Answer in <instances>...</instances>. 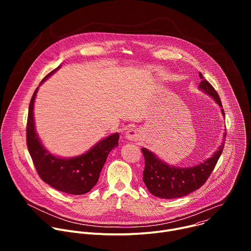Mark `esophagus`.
Masks as SVG:
<instances>
[{
    "instance_id": "esophagus-1",
    "label": "esophagus",
    "mask_w": 251,
    "mask_h": 251,
    "mask_svg": "<svg viewBox=\"0 0 251 251\" xmlns=\"http://www.w3.org/2000/svg\"><path fill=\"white\" fill-rule=\"evenodd\" d=\"M141 131L137 128H130L125 133V138L130 141H137L141 139Z\"/></svg>"
}]
</instances>
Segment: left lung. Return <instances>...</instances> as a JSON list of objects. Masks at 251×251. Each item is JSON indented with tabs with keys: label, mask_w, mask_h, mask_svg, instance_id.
<instances>
[{
	"label": "left lung",
	"mask_w": 251,
	"mask_h": 251,
	"mask_svg": "<svg viewBox=\"0 0 251 251\" xmlns=\"http://www.w3.org/2000/svg\"><path fill=\"white\" fill-rule=\"evenodd\" d=\"M201 81L199 89L210 96L217 104L223 108L219 94L211 84L205 80L200 74ZM222 114L225 117V111L222 109ZM226 133H224L223 143L218 150L209 158L193 167H175L161 160L156 154L146 148H142L143 155L145 158V169L143 172V181H144L148 191L161 199H177L185 197L199 190L207 180V177L216 167L225 146V139Z\"/></svg>",
	"instance_id": "8db88e82"
}]
</instances>
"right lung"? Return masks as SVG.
Segmentation results:
<instances>
[{
	"label": "right lung",
	"mask_w": 251,
	"mask_h": 251,
	"mask_svg": "<svg viewBox=\"0 0 251 251\" xmlns=\"http://www.w3.org/2000/svg\"><path fill=\"white\" fill-rule=\"evenodd\" d=\"M60 66L49 74L40 85L55 74ZM39 87L30 99L26 124V144L33 165L42 180L55 190L69 195L86 194L98 182L100 172L110 151L118 146L119 133L101 139L87 152L76 157L62 158L51 154L43 145L35 130L33 105Z\"/></svg>",
	"instance_id": "right-lung-1"
}]
</instances>
